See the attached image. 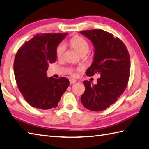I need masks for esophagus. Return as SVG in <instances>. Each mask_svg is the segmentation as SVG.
I'll return each instance as SVG.
<instances>
[{
    "label": "esophagus",
    "mask_w": 149,
    "mask_h": 149,
    "mask_svg": "<svg viewBox=\"0 0 149 149\" xmlns=\"http://www.w3.org/2000/svg\"><path fill=\"white\" fill-rule=\"evenodd\" d=\"M76 82H77V81L75 80V79H70V84H74V83H75Z\"/></svg>",
    "instance_id": "obj_1"
}]
</instances>
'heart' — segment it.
Segmentation results:
<instances>
[{"label": "heart", "instance_id": "1", "mask_svg": "<svg viewBox=\"0 0 149 149\" xmlns=\"http://www.w3.org/2000/svg\"><path fill=\"white\" fill-rule=\"evenodd\" d=\"M69 45L81 56H86L89 50V44L84 38L80 36H75L69 41ZM65 51V45L61 43L56 48V54L58 59H61L63 56Z\"/></svg>", "mask_w": 149, "mask_h": 149}]
</instances>
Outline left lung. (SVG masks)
Here are the masks:
<instances>
[{"mask_svg": "<svg viewBox=\"0 0 149 149\" xmlns=\"http://www.w3.org/2000/svg\"><path fill=\"white\" fill-rule=\"evenodd\" d=\"M91 41L95 53L88 76L100 75L97 84L84 81L85 91L81 96L82 104L92 111H102L115 103L125 90L130 71L128 51L119 38L102 30L80 32Z\"/></svg>", "mask_w": 149, "mask_h": 149, "instance_id": "obj_1", "label": "left lung"}]
</instances>
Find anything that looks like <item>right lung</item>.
<instances>
[{"label":"right lung","instance_id":"obj_1","mask_svg":"<svg viewBox=\"0 0 149 149\" xmlns=\"http://www.w3.org/2000/svg\"><path fill=\"white\" fill-rule=\"evenodd\" d=\"M67 34H37L17 52L13 67L16 84L25 100L34 108H55L67 90L68 79L47 77L46 72L49 64L56 61V48Z\"/></svg>","mask_w":149,"mask_h":149}]
</instances>
